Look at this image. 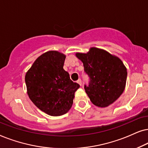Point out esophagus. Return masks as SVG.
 I'll use <instances>...</instances> for the list:
<instances>
[{"instance_id": "1", "label": "esophagus", "mask_w": 148, "mask_h": 148, "mask_svg": "<svg viewBox=\"0 0 148 148\" xmlns=\"http://www.w3.org/2000/svg\"><path fill=\"white\" fill-rule=\"evenodd\" d=\"M77 82L80 84V86H82V80H81V79H80V78H79V79L77 80Z\"/></svg>"}]
</instances>
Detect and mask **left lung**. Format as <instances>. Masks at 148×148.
Masks as SVG:
<instances>
[{
    "label": "left lung",
    "mask_w": 148,
    "mask_h": 148,
    "mask_svg": "<svg viewBox=\"0 0 148 148\" xmlns=\"http://www.w3.org/2000/svg\"><path fill=\"white\" fill-rule=\"evenodd\" d=\"M83 63L88 77L84 90L92 103L101 108L114 103L123 93L127 81V68L122 61L107 51L90 48L87 53L76 54Z\"/></svg>",
    "instance_id": "1"
}]
</instances>
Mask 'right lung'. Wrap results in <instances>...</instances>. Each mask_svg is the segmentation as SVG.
<instances>
[{
    "label": "right lung",
    "instance_id": "1",
    "mask_svg": "<svg viewBox=\"0 0 148 148\" xmlns=\"http://www.w3.org/2000/svg\"><path fill=\"white\" fill-rule=\"evenodd\" d=\"M66 56L56 51L45 53L36 59L25 74L27 94L37 108L58 116L69 111L74 92L80 87L64 70Z\"/></svg>",
    "mask_w": 148,
    "mask_h": 148
}]
</instances>
